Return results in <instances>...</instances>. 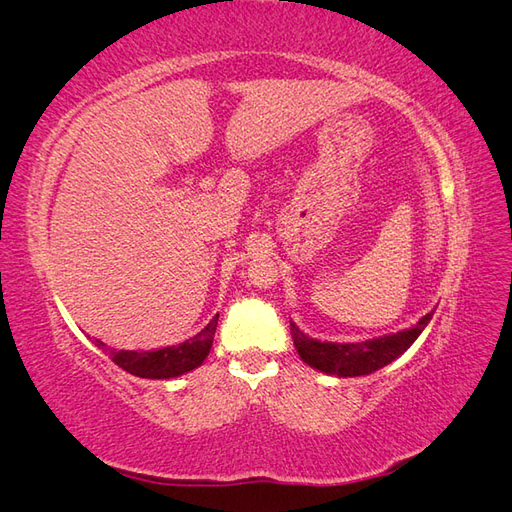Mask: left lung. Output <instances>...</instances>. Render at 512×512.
Returning <instances> with one entry per match:
<instances>
[{"instance_id": "obj_1", "label": "left lung", "mask_w": 512, "mask_h": 512, "mask_svg": "<svg viewBox=\"0 0 512 512\" xmlns=\"http://www.w3.org/2000/svg\"><path fill=\"white\" fill-rule=\"evenodd\" d=\"M431 316L433 312L423 316L412 329L376 337V339H367V342H356V344L318 342V339L307 337L303 331H299V327L292 320H290V333L294 339V348H297L299 356L309 367L320 369L324 374L339 376V378H354V376H367L371 371H376L395 361L399 354H404L416 342V337L423 333Z\"/></svg>"}]
</instances>
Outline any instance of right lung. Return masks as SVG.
Returning <instances> with one entry per match:
<instances>
[{
	"label": "right lung",
	"instance_id": "right-lung-1",
	"mask_svg": "<svg viewBox=\"0 0 512 512\" xmlns=\"http://www.w3.org/2000/svg\"><path fill=\"white\" fill-rule=\"evenodd\" d=\"M220 314H215L207 327L194 335L192 339H185L179 346H168L160 350H111L106 348V354L111 356L113 363L121 369H126L128 374L138 378H151V380H166L175 378L181 374H188L194 367H198L207 359V354L213 346L215 327H218ZM98 346L104 350V344L98 342Z\"/></svg>",
	"mask_w": 512,
	"mask_h": 512
}]
</instances>
